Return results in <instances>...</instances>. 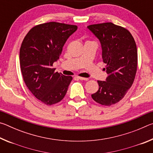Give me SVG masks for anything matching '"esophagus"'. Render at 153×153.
I'll list each match as a JSON object with an SVG mask.
<instances>
[{"label":"esophagus","mask_w":153,"mask_h":153,"mask_svg":"<svg viewBox=\"0 0 153 153\" xmlns=\"http://www.w3.org/2000/svg\"><path fill=\"white\" fill-rule=\"evenodd\" d=\"M77 78L80 79V80H85V81H88V78H86V77H77Z\"/></svg>","instance_id":"obj_1"}]
</instances>
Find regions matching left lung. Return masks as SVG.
Wrapping results in <instances>:
<instances>
[{
	"label": "left lung",
	"mask_w": 153,
	"mask_h": 153,
	"mask_svg": "<svg viewBox=\"0 0 153 153\" xmlns=\"http://www.w3.org/2000/svg\"><path fill=\"white\" fill-rule=\"evenodd\" d=\"M100 40L107 81H97L99 88L92 94L97 103L111 106L122 99L132 86L138 67L136 42L129 30L111 22L87 27Z\"/></svg>",
	"instance_id": "obj_1"
}]
</instances>
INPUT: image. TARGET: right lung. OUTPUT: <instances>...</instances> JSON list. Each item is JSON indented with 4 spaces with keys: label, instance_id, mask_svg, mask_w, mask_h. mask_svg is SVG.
Here are the masks:
<instances>
[{
    "label": "right lung",
    "instance_id": "obj_1",
    "mask_svg": "<svg viewBox=\"0 0 153 153\" xmlns=\"http://www.w3.org/2000/svg\"><path fill=\"white\" fill-rule=\"evenodd\" d=\"M77 29L75 25L45 23L33 27L23 40L19 63L24 81L33 95L46 105L60 102L73 79L55 72L53 66L67 38Z\"/></svg>",
    "mask_w": 153,
    "mask_h": 153
}]
</instances>
